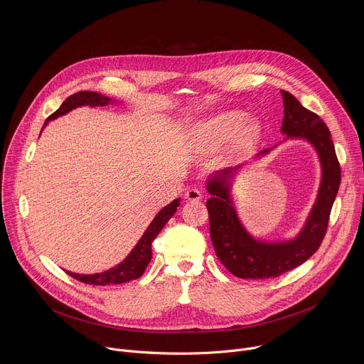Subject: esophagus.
I'll return each instance as SVG.
<instances>
[{
	"label": "esophagus",
	"mask_w": 364,
	"mask_h": 364,
	"mask_svg": "<svg viewBox=\"0 0 364 364\" xmlns=\"http://www.w3.org/2000/svg\"><path fill=\"white\" fill-rule=\"evenodd\" d=\"M186 198L188 201H200L203 198V193L198 188H188L186 191Z\"/></svg>",
	"instance_id": "obj_1"
}]
</instances>
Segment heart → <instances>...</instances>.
<instances>
[{
	"instance_id": "1",
	"label": "heart",
	"mask_w": 364,
	"mask_h": 364,
	"mask_svg": "<svg viewBox=\"0 0 364 364\" xmlns=\"http://www.w3.org/2000/svg\"><path fill=\"white\" fill-rule=\"evenodd\" d=\"M243 121L245 117L242 112L229 111L218 114L196 124V139L205 149L218 148L237 132L240 135H250L253 132V127L250 124L243 125Z\"/></svg>"
}]
</instances>
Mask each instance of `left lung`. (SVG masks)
Masks as SVG:
<instances>
[{
    "label": "left lung",
    "mask_w": 364,
    "mask_h": 364,
    "mask_svg": "<svg viewBox=\"0 0 364 364\" xmlns=\"http://www.w3.org/2000/svg\"><path fill=\"white\" fill-rule=\"evenodd\" d=\"M281 95L284 100L281 134L287 138L279 143L301 139L315 148L322 168L321 186L300 232L288 240L267 241L253 237L245 229L234 205L231 187L247 163L209 176L205 190L212 197L205 205L209 210L212 243L226 269L242 279L275 278L302 265L313 256L324 239L340 187L341 171L330 129L318 115L305 109L294 95L285 90H281ZM278 144L257 152L250 161L264 158Z\"/></svg>",
    "instance_id": "obj_1"
}]
</instances>
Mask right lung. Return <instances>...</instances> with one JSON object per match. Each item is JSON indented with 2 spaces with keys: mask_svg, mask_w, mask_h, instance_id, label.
<instances>
[{
  "mask_svg": "<svg viewBox=\"0 0 364 364\" xmlns=\"http://www.w3.org/2000/svg\"><path fill=\"white\" fill-rule=\"evenodd\" d=\"M122 103L124 102L102 95L99 92H90V90L77 92V93L69 96L62 103L60 108L46 119L43 129L47 127V124L50 121H53L59 117H63V115L69 114L70 111H73L76 108H80V107H107V105H122ZM180 201H181V198L173 200L170 204L164 205L163 209L157 215H155V218L152 219V222L149 223L146 230L142 233L141 239L136 242L134 249L129 252V255L124 259V261L119 262L117 267H114L108 271H103V272H99V274H89V275L75 274V272H70V271H66V272L70 277H73L75 279H77L80 282H85V284H89V285L124 284V282L134 281V279L139 278L144 274L145 268L148 267L151 257H152V252H151L152 240L157 237V235L161 232V229L166 226V223L177 212V207L180 205Z\"/></svg>",
  "mask_w": 364,
  "mask_h": 364,
  "instance_id": "add662e5",
  "label": "right lung"
}]
</instances>
